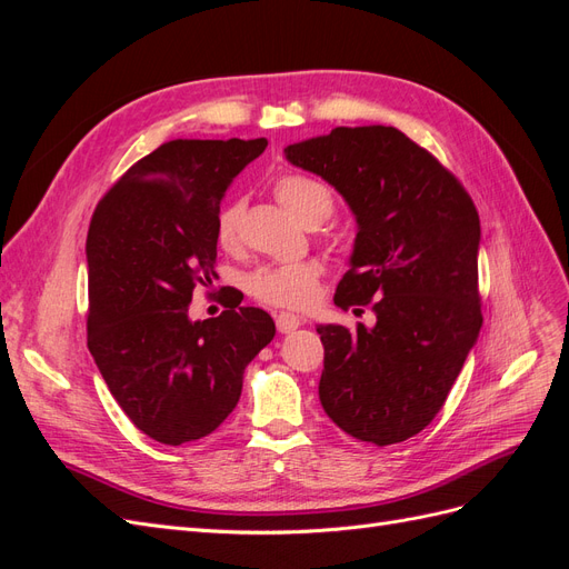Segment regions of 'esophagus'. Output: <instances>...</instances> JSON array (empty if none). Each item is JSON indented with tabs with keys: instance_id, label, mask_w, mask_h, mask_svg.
<instances>
[{
	"instance_id": "esophagus-1",
	"label": "esophagus",
	"mask_w": 569,
	"mask_h": 569,
	"mask_svg": "<svg viewBox=\"0 0 569 569\" xmlns=\"http://www.w3.org/2000/svg\"><path fill=\"white\" fill-rule=\"evenodd\" d=\"M274 325H278V330L282 335H289V332H295L297 327L301 325V318L295 316V313H280L278 318H274Z\"/></svg>"
}]
</instances>
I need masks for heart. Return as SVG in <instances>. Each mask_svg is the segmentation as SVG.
<instances>
[{
	"label": "heart",
	"mask_w": 569,
	"mask_h": 569,
	"mask_svg": "<svg viewBox=\"0 0 569 569\" xmlns=\"http://www.w3.org/2000/svg\"><path fill=\"white\" fill-rule=\"evenodd\" d=\"M274 197L284 209L297 216L301 222L311 216H320L322 220L332 213V192L325 182L308 176H282L274 182ZM242 218L244 201H228L216 216V239L220 249L234 251L242 239ZM320 266L313 261L299 263H278L258 268L249 278L251 297L282 308H306L313 303L318 295Z\"/></svg>",
	"instance_id": "obj_1"
}]
</instances>
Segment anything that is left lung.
Here are the masks:
<instances>
[{
	"instance_id": "left-lung-1",
	"label": "left lung",
	"mask_w": 569,
	"mask_h": 569,
	"mask_svg": "<svg viewBox=\"0 0 569 569\" xmlns=\"http://www.w3.org/2000/svg\"><path fill=\"white\" fill-rule=\"evenodd\" d=\"M284 157L330 182L356 216L351 270L335 303L347 311L375 299L372 327L318 325L320 403L353 439L416 437L481 330L475 203L451 170L387 126L335 128L289 144Z\"/></svg>"
}]
</instances>
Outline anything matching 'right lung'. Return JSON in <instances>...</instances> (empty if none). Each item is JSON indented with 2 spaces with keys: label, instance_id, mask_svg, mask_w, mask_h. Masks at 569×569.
I'll return each mask as SVG.
<instances>
[{
  "label": "right lung",
  "instance_id": "obj_1",
  "mask_svg": "<svg viewBox=\"0 0 569 569\" xmlns=\"http://www.w3.org/2000/svg\"><path fill=\"white\" fill-rule=\"evenodd\" d=\"M258 140H173L126 170L88 232V347L132 425L168 446L209 437L234 410L244 368L274 337L272 318L232 301L189 320L216 274V216Z\"/></svg>",
  "mask_w": 569,
  "mask_h": 569
}]
</instances>
